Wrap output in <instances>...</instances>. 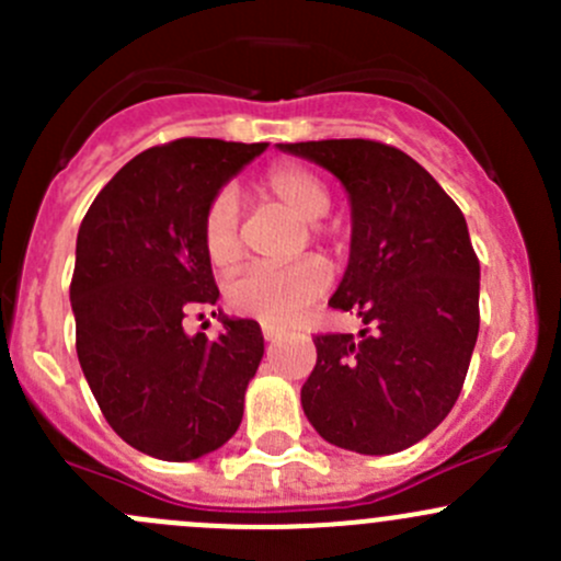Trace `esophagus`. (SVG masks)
I'll list each match as a JSON object with an SVG mask.
<instances>
[{"mask_svg": "<svg viewBox=\"0 0 561 561\" xmlns=\"http://www.w3.org/2000/svg\"><path fill=\"white\" fill-rule=\"evenodd\" d=\"M282 336V331L276 325H263V339L265 342H276Z\"/></svg>", "mask_w": 561, "mask_h": 561, "instance_id": "obj_1", "label": "esophagus"}]
</instances>
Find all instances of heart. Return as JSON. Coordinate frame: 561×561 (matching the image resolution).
<instances>
[{
	"label": "heart",
	"mask_w": 561,
	"mask_h": 561,
	"mask_svg": "<svg viewBox=\"0 0 561 561\" xmlns=\"http://www.w3.org/2000/svg\"><path fill=\"white\" fill-rule=\"evenodd\" d=\"M260 195L279 203L285 211H290L301 222L312 225L309 236L317 244L331 241V236L320 225H314L331 208V190L312 168L298 165V162H279L260 179ZM201 241L208 263L217 271H230L241 263L244 244H241L239 230V206H236V197L230 192H219L208 203L206 214H203ZM325 265L320 260L307 257L287 265V268L254 265L239 279L230 282L225 296H228L230 309H236L239 314L254 317V320L268 322V325H287L309 304H314L325 293Z\"/></svg>",
	"instance_id": "b5f03b06"
}]
</instances>
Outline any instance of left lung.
Masks as SVG:
<instances>
[{"instance_id": "8db88e82", "label": "left lung", "mask_w": 561, "mask_h": 561, "mask_svg": "<svg viewBox=\"0 0 561 561\" xmlns=\"http://www.w3.org/2000/svg\"><path fill=\"white\" fill-rule=\"evenodd\" d=\"M282 151L328 168L353 203L350 263L333 309L364 320L317 333L301 404L322 439L366 456L421 443L454 410L480 328V263L454 197L380 140H307Z\"/></svg>"}]
</instances>
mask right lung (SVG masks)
Here are the masks:
<instances>
[{
    "label": "right lung",
    "mask_w": 561,
    "mask_h": 561,
    "mask_svg": "<svg viewBox=\"0 0 561 561\" xmlns=\"http://www.w3.org/2000/svg\"><path fill=\"white\" fill-rule=\"evenodd\" d=\"M268 144L179 138L129 160L100 190L76 244V350L105 421L162 461L222 448L263 358L254 320L186 336V314L219 298L201 225L225 181ZM217 314V312H211Z\"/></svg>",
    "instance_id": "right-lung-1"
}]
</instances>
